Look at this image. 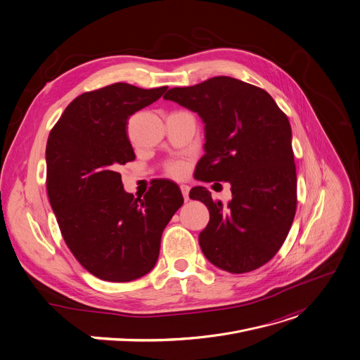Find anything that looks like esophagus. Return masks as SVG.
Instances as JSON below:
<instances>
[{
  "mask_svg": "<svg viewBox=\"0 0 360 360\" xmlns=\"http://www.w3.org/2000/svg\"><path fill=\"white\" fill-rule=\"evenodd\" d=\"M181 192L184 195V200L189 201V186L188 185H181Z\"/></svg>",
  "mask_w": 360,
  "mask_h": 360,
  "instance_id": "34e87169",
  "label": "esophagus"
}]
</instances>
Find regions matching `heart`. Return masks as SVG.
<instances>
[{"mask_svg":"<svg viewBox=\"0 0 360 360\" xmlns=\"http://www.w3.org/2000/svg\"><path fill=\"white\" fill-rule=\"evenodd\" d=\"M168 174L174 178H182L188 174V165L182 160H175L168 165Z\"/></svg>","mask_w":360,"mask_h":360,"instance_id":"obj_1","label":"heart"}]
</instances>
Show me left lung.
I'll return each mask as SVG.
<instances>
[{"instance_id": "1", "label": "left lung", "mask_w": 360, "mask_h": 360, "mask_svg": "<svg viewBox=\"0 0 360 360\" xmlns=\"http://www.w3.org/2000/svg\"><path fill=\"white\" fill-rule=\"evenodd\" d=\"M163 99L198 113L205 124L197 178L231 185L226 207L204 186L189 192L210 210V222L200 233L204 255L234 274L264 266L283 245L297 205L287 116L266 90L228 76L174 87Z\"/></svg>"}]
</instances>
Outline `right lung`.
<instances>
[{"label": "right lung", "mask_w": 360, "mask_h": 360, "mask_svg": "<svg viewBox=\"0 0 360 360\" xmlns=\"http://www.w3.org/2000/svg\"><path fill=\"white\" fill-rule=\"evenodd\" d=\"M167 86L115 83L86 91L51 129L47 193L61 236L79 263L105 281L126 283L156 264L160 237L184 204L181 189L158 181L135 198L123 189L120 165L135 159L126 134L129 116L152 105Z\"/></svg>", "instance_id": "obj_1"}]
</instances>
